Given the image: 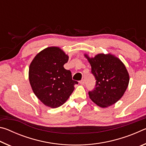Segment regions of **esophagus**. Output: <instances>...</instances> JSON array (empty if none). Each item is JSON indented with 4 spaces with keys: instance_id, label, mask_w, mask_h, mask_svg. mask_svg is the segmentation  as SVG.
I'll use <instances>...</instances> for the list:
<instances>
[{
    "instance_id": "34e87169",
    "label": "esophagus",
    "mask_w": 146,
    "mask_h": 146,
    "mask_svg": "<svg viewBox=\"0 0 146 146\" xmlns=\"http://www.w3.org/2000/svg\"><path fill=\"white\" fill-rule=\"evenodd\" d=\"M79 83H80L81 85H84V84H85V80H84V79H82V80H80V82H79Z\"/></svg>"
}]
</instances>
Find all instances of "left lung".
<instances>
[{
  "label": "left lung",
  "instance_id": "1",
  "mask_svg": "<svg viewBox=\"0 0 146 146\" xmlns=\"http://www.w3.org/2000/svg\"><path fill=\"white\" fill-rule=\"evenodd\" d=\"M84 56L96 80L95 89L88 93L90 99L103 108L114 104L122 98L129 84V75L125 65L110 53H100L93 58L87 54Z\"/></svg>",
  "mask_w": 146,
  "mask_h": 146
}]
</instances>
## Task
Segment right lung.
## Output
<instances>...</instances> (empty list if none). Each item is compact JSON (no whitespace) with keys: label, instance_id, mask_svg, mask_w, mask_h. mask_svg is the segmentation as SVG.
Returning a JSON list of instances; mask_svg holds the SVG:
<instances>
[{"label":"right lung","instance_id":"add662e5","mask_svg":"<svg viewBox=\"0 0 146 146\" xmlns=\"http://www.w3.org/2000/svg\"><path fill=\"white\" fill-rule=\"evenodd\" d=\"M68 59L60 48L49 47L35 56L29 66V80L33 93L49 108L64 104L78 84L72 80L71 71L64 68Z\"/></svg>","mask_w":146,"mask_h":146}]
</instances>
